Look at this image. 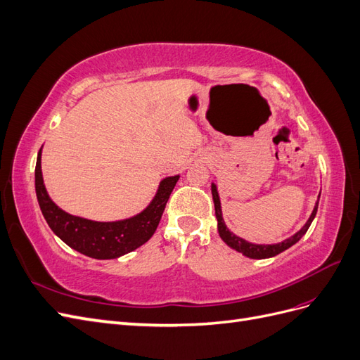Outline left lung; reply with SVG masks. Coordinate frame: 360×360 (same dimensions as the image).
Instances as JSON below:
<instances>
[{
  "instance_id": "left-lung-1",
  "label": "left lung",
  "mask_w": 360,
  "mask_h": 360,
  "mask_svg": "<svg viewBox=\"0 0 360 360\" xmlns=\"http://www.w3.org/2000/svg\"><path fill=\"white\" fill-rule=\"evenodd\" d=\"M212 195H213V202H214V212H216V217H217V231H219V236L222 240L233 249H236L237 252H242L243 255L249 257V258H255V259H263V258H270V257H275L281 252H284L285 249H288L290 246H292L294 243H297L300 238L303 237V234L308 231V228L311 226L312 221L315 214H317V209H319V202L315 204L314 210L309 216L308 222L303 225V228L300 231H297L292 237L287 238V240L276 243V245H254V243H249L243 238L237 237L236 234H233L230 230H228L225 222H224V217H222V210H221V201H219V195H217V189L214 184H212ZM320 198V195H319Z\"/></svg>"
}]
</instances>
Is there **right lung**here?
Returning <instances> with one entry per match:
<instances>
[{
    "instance_id": "obj_1",
    "label": "right lung",
    "mask_w": 360,
    "mask_h": 360,
    "mask_svg": "<svg viewBox=\"0 0 360 360\" xmlns=\"http://www.w3.org/2000/svg\"><path fill=\"white\" fill-rule=\"evenodd\" d=\"M40 153L41 150L39 151L36 163V193L43 216L51 230L64 243L86 257L97 259L118 258L144 245L155 234L169 195L179 180V176L163 179L155 200L144 212L130 219L94 222L63 212L52 202L43 184Z\"/></svg>"
}]
</instances>
